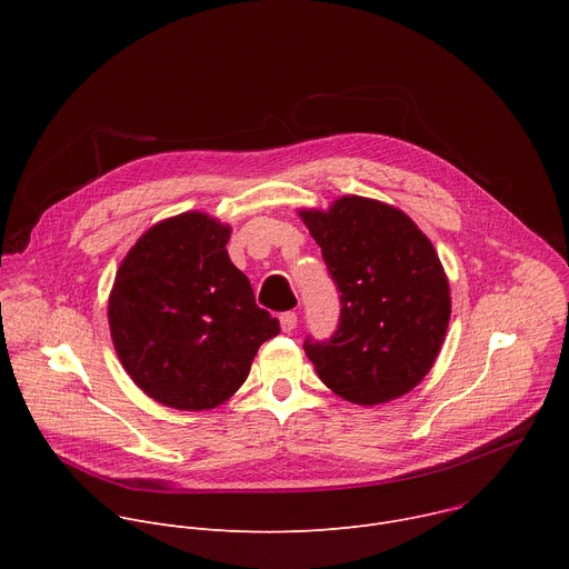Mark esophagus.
Returning <instances> with one entry per match:
<instances>
[{
	"label": "esophagus",
	"instance_id": "esophagus-1",
	"mask_svg": "<svg viewBox=\"0 0 569 569\" xmlns=\"http://www.w3.org/2000/svg\"><path fill=\"white\" fill-rule=\"evenodd\" d=\"M279 321H281V329H283V333H290V331H295V329H297V312L288 310V312H283V315L279 317Z\"/></svg>",
	"mask_w": 569,
	"mask_h": 569
}]
</instances>
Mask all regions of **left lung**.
Returning <instances> with one entry per match:
<instances>
[{"label": "left lung", "instance_id": "8db88e82", "mask_svg": "<svg viewBox=\"0 0 569 569\" xmlns=\"http://www.w3.org/2000/svg\"><path fill=\"white\" fill-rule=\"evenodd\" d=\"M299 216L340 292L338 331L303 342L317 376L356 405L408 393L432 369L450 321L432 242L400 209L360 196Z\"/></svg>", "mask_w": 569, "mask_h": 569}]
</instances>
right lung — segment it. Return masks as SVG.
<instances>
[{"mask_svg": "<svg viewBox=\"0 0 569 569\" xmlns=\"http://www.w3.org/2000/svg\"><path fill=\"white\" fill-rule=\"evenodd\" d=\"M229 224L189 211L150 227L123 259L108 303L128 376L173 410H211L246 382L279 321L224 250Z\"/></svg>", "mask_w": 569, "mask_h": 569, "instance_id": "add662e5", "label": "right lung"}]
</instances>
